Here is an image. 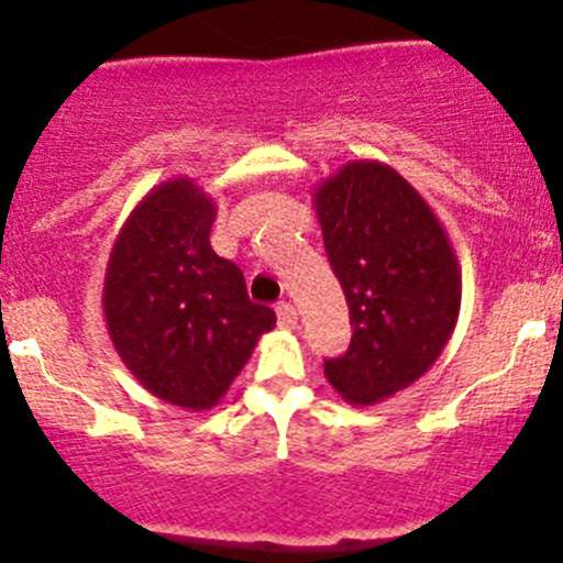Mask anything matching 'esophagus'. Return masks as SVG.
<instances>
[{"instance_id": "obj_1", "label": "esophagus", "mask_w": 563, "mask_h": 563, "mask_svg": "<svg viewBox=\"0 0 563 563\" xmlns=\"http://www.w3.org/2000/svg\"><path fill=\"white\" fill-rule=\"evenodd\" d=\"M275 310H277V321H280V327H286V329L297 327L299 313H297V308H294L291 302H280Z\"/></svg>"}]
</instances>
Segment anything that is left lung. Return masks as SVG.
I'll return each instance as SVG.
<instances>
[{
    "label": "left lung",
    "instance_id": "left-lung-1",
    "mask_svg": "<svg viewBox=\"0 0 563 563\" xmlns=\"http://www.w3.org/2000/svg\"><path fill=\"white\" fill-rule=\"evenodd\" d=\"M313 201L354 327L349 351L323 373L345 402L373 406L422 378L450 343L463 294L457 255L430 203L387 163H345Z\"/></svg>",
    "mask_w": 563,
    "mask_h": 563
}]
</instances>
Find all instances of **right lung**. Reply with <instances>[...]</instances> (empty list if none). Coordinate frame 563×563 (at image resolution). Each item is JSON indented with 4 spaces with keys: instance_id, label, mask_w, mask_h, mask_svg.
<instances>
[{
    "instance_id": "add662e5",
    "label": "right lung",
    "mask_w": 563,
    "mask_h": 563,
    "mask_svg": "<svg viewBox=\"0 0 563 563\" xmlns=\"http://www.w3.org/2000/svg\"><path fill=\"white\" fill-rule=\"evenodd\" d=\"M214 201L176 176L130 212L108 255V334L135 382L203 411L225 395L275 310L250 302L245 275L209 245Z\"/></svg>"
}]
</instances>
